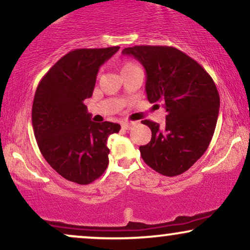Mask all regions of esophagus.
<instances>
[{"label":"esophagus","mask_w":250,"mask_h":250,"mask_svg":"<svg viewBox=\"0 0 250 250\" xmlns=\"http://www.w3.org/2000/svg\"><path fill=\"white\" fill-rule=\"evenodd\" d=\"M134 125H135L134 122H123L122 123V128L125 129V130H130V129L134 127Z\"/></svg>","instance_id":"obj_1"}]
</instances>
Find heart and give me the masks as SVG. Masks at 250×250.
<instances>
[{"mask_svg":"<svg viewBox=\"0 0 250 250\" xmlns=\"http://www.w3.org/2000/svg\"><path fill=\"white\" fill-rule=\"evenodd\" d=\"M137 67L138 66L133 62H125L121 65V76H123V74L127 73V72L134 70V68H137Z\"/></svg>","mask_w":250,"mask_h":250,"instance_id":"b5f03b06","label":"heart"}]
</instances>
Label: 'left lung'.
<instances>
[{"mask_svg": "<svg viewBox=\"0 0 250 250\" xmlns=\"http://www.w3.org/2000/svg\"><path fill=\"white\" fill-rule=\"evenodd\" d=\"M146 72V92L151 104L167 110L165 127L144 120L151 141L141 146L143 161L163 176L188 171L208 148L218 121L220 96L214 81L201 66L172 46L125 47Z\"/></svg>", "mask_w": 250, "mask_h": 250, "instance_id": "8db88e82", "label": "left lung"}]
</instances>
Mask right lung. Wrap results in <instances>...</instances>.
<instances>
[{"label":"right lung","instance_id":"obj_1","mask_svg":"<svg viewBox=\"0 0 250 250\" xmlns=\"http://www.w3.org/2000/svg\"><path fill=\"white\" fill-rule=\"evenodd\" d=\"M76 49L62 57L47 71L32 104V127L45 161L70 182L87 185L108 167V137L120 125L93 122L85 99L91 98L99 68L119 51Z\"/></svg>","mask_w":250,"mask_h":250}]
</instances>
